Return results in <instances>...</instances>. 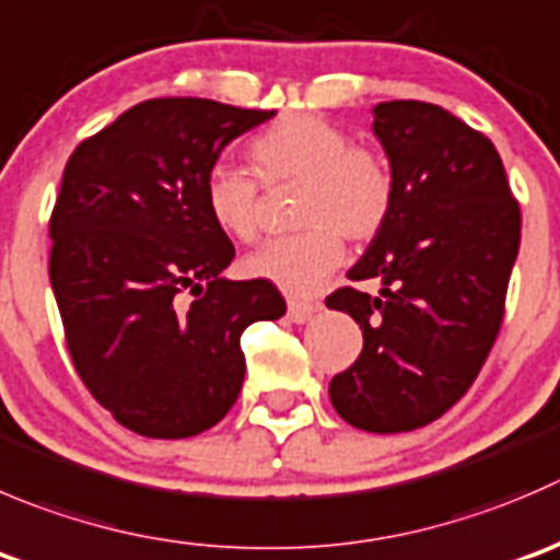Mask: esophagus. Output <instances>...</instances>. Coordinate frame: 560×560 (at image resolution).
<instances>
[{
  "instance_id": "obj_1",
  "label": "esophagus",
  "mask_w": 560,
  "mask_h": 560,
  "mask_svg": "<svg viewBox=\"0 0 560 560\" xmlns=\"http://www.w3.org/2000/svg\"><path fill=\"white\" fill-rule=\"evenodd\" d=\"M319 312L317 303H303V301H290L287 303V317L292 319V323H308V319L314 317V314Z\"/></svg>"
}]
</instances>
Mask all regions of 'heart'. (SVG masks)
Wrapping results in <instances>:
<instances>
[{"mask_svg": "<svg viewBox=\"0 0 560 560\" xmlns=\"http://www.w3.org/2000/svg\"><path fill=\"white\" fill-rule=\"evenodd\" d=\"M248 159L265 186L301 183L298 221L306 230L276 237L246 259L254 279L292 298H308L345 259L350 241H372L394 208V177L374 153L352 148L350 136L312 114H292L254 136ZM210 221L235 241L259 232V186L246 170L219 164L205 177Z\"/></svg>", "mask_w": 560, "mask_h": 560, "instance_id": "b5f03b06", "label": "heart"}]
</instances>
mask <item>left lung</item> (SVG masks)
Segmentation results:
<instances>
[{
	"label": "left lung",
	"mask_w": 560,
	"mask_h": 560,
	"mask_svg": "<svg viewBox=\"0 0 560 560\" xmlns=\"http://www.w3.org/2000/svg\"><path fill=\"white\" fill-rule=\"evenodd\" d=\"M372 130L394 177V208L325 301L363 330L358 361L328 385L347 424L410 432L457 405L485 366L520 248V205L485 133L446 108L385 101Z\"/></svg>",
	"instance_id": "8db88e82"
}]
</instances>
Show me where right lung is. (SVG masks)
I'll return each mask as SVG.
<instances>
[{"mask_svg": "<svg viewBox=\"0 0 560 560\" xmlns=\"http://www.w3.org/2000/svg\"><path fill=\"white\" fill-rule=\"evenodd\" d=\"M273 114L155 97L65 166L48 279L75 372L130 432L175 441L219 424L246 374L241 334L287 312L270 281L226 279L235 246L205 208L221 150Z\"/></svg>", "mask_w": 560, "mask_h": 560, "instance_id": "obj_1", "label": "right lung"}]
</instances>
